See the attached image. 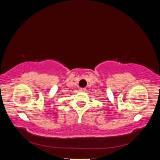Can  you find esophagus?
I'll list each match as a JSON object with an SVG mask.
<instances>
[{"mask_svg":"<svg viewBox=\"0 0 160 160\" xmlns=\"http://www.w3.org/2000/svg\"><path fill=\"white\" fill-rule=\"evenodd\" d=\"M79 91L81 92H85L86 89L85 88H79Z\"/></svg>","mask_w":160,"mask_h":160,"instance_id":"esophagus-1","label":"esophagus"}]
</instances>
